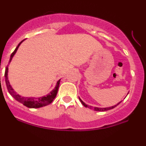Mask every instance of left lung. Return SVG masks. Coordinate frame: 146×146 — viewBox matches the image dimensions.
<instances>
[{
    "label": "left lung",
    "instance_id": "obj_1",
    "mask_svg": "<svg viewBox=\"0 0 146 146\" xmlns=\"http://www.w3.org/2000/svg\"><path fill=\"white\" fill-rule=\"evenodd\" d=\"M79 99H80V102H81V103L83 105V106H85V107H88V108H90V109H93L94 111H108V110H111V109L114 108L116 107V106H118V104H120V103H121V102H120V103H118V104L115 105V106H111V107H108V108H97V107H94V108H93V106H88V105H86V103H85L84 102H83V100H82L80 98H79Z\"/></svg>",
    "mask_w": 146,
    "mask_h": 146
}]
</instances>
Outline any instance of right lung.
Masks as SVG:
<instances>
[{
	"mask_svg": "<svg viewBox=\"0 0 146 146\" xmlns=\"http://www.w3.org/2000/svg\"><path fill=\"white\" fill-rule=\"evenodd\" d=\"M23 40L18 45V46L16 47V48L15 49L13 52L12 53V54L11 55V58H10L9 63L11 62V59H12L13 56H14V54L15 53V52L18 50V47L21 45V43H22ZM8 66L6 67L5 70V83H6L7 89H8V92H9L10 94L17 100V101L20 102V103H22L23 105H24L25 106L28 108H38L43 107V106H47V105L50 104L52 103L54 98H56V95H57L58 90L59 84H60V80L57 82V84H56L55 88L50 92L49 94H48L46 96H43V97L40 98H25V97H22V96H19L18 94H17L15 91H14L13 89L11 88V85H10L9 80L8 79Z\"/></svg>",
	"mask_w": 146,
	"mask_h": 146,
	"instance_id": "right-lung-1",
	"label": "right lung"
}]
</instances>
